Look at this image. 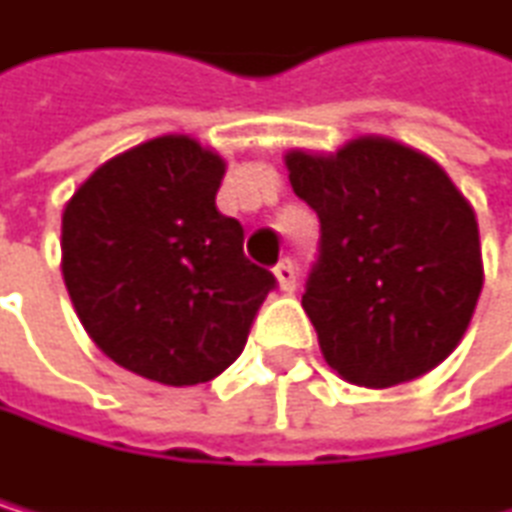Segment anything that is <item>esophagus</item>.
I'll return each mask as SVG.
<instances>
[{"mask_svg":"<svg viewBox=\"0 0 512 512\" xmlns=\"http://www.w3.org/2000/svg\"><path fill=\"white\" fill-rule=\"evenodd\" d=\"M275 278H278V288L281 291H294L297 288V269L291 259H281L275 266Z\"/></svg>","mask_w":512,"mask_h":512,"instance_id":"34e87169","label":"esophagus"}]
</instances>
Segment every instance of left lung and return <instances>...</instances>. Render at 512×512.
Returning <instances> with one entry per match:
<instances>
[{
    "mask_svg": "<svg viewBox=\"0 0 512 512\" xmlns=\"http://www.w3.org/2000/svg\"><path fill=\"white\" fill-rule=\"evenodd\" d=\"M285 164L319 218L300 304L326 364L370 389L434 370L469 329L485 281L472 205L437 161L380 135L335 154L288 151Z\"/></svg>",
    "mask_w": 512,
    "mask_h": 512,
    "instance_id": "8db88e82",
    "label": "left lung"
}]
</instances>
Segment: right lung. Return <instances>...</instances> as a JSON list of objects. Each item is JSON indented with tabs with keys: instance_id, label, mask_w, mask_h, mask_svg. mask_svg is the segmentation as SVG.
<instances>
[{
	"instance_id": "obj_1",
	"label": "right lung",
	"mask_w": 512,
	"mask_h": 512,
	"mask_svg": "<svg viewBox=\"0 0 512 512\" xmlns=\"http://www.w3.org/2000/svg\"><path fill=\"white\" fill-rule=\"evenodd\" d=\"M224 161L161 135L100 164L62 212V278L94 345L167 386L215 380L275 288L218 212Z\"/></svg>"
}]
</instances>
